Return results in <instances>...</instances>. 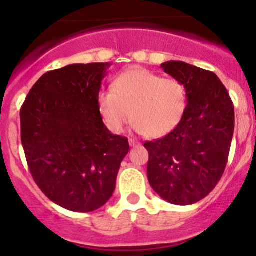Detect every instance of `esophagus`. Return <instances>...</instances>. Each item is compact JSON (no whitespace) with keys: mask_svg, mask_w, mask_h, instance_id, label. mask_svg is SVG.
Returning a JSON list of instances; mask_svg holds the SVG:
<instances>
[{"mask_svg":"<svg viewBox=\"0 0 256 256\" xmlns=\"http://www.w3.org/2000/svg\"><path fill=\"white\" fill-rule=\"evenodd\" d=\"M128 144H130V146H132V148H134V146H137L138 144H140V143H138L137 140H132V138H130V140H128Z\"/></svg>","mask_w":256,"mask_h":256,"instance_id":"obj_1","label":"esophagus"}]
</instances>
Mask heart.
Returning <instances> with one entry per match:
<instances>
[{
  "instance_id": "obj_1",
  "label": "heart",
  "mask_w": 256,
  "mask_h": 256,
  "mask_svg": "<svg viewBox=\"0 0 256 256\" xmlns=\"http://www.w3.org/2000/svg\"><path fill=\"white\" fill-rule=\"evenodd\" d=\"M104 124L114 134L132 122L134 130L148 138H162L183 122L188 108L185 86L144 68H131L119 76L112 91L98 98Z\"/></svg>"
}]
</instances>
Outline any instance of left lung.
I'll return each mask as SVG.
<instances>
[{
  "instance_id": "obj_1",
  "label": "left lung",
  "mask_w": 256,
  "mask_h": 256,
  "mask_svg": "<svg viewBox=\"0 0 256 256\" xmlns=\"http://www.w3.org/2000/svg\"><path fill=\"white\" fill-rule=\"evenodd\" d=\"M161 68L184 85L188 108L174 131L144 143L148 180L170 204H192L212 192L225 171L234 137V104L213 72L183 61H167Z\"/></svg>"
}]
</instances>
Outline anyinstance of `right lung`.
<instances>
[{
    "label": "right lung",
    "mask_w": 256,
    "mask_h": 256,
    "mask_svg": "<svg viewBox=\"0 0 256 256\" xmlns=\"http://www.w3.org/2000/svg\"><path fill=\"white\" fill-rule=\"evenodd\" d=\"M108 62L74 64L46 72L22 110V143L34 182L50 201L92 212L113 195L128 138L106 128L98 110Z\"/></svg>",
    "instance_id": "1"
}]
</instances>
